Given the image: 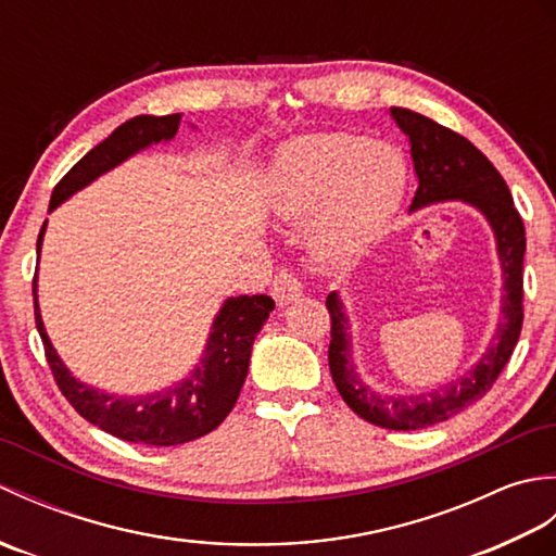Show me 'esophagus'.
<instances>
[{
	"label": "esophagus",
	"instance_id": "esophagus-1",
	"mask_svg": "<svg viewBox=\"0 0 556 556\" xmlns=\"http://www.w3.org/2000/svg\"><path fill=\"white\" fill-rule=\"evenodd\" d=\"M269 289H271V296H275V301L279 305H289V303L296 301L301 293H303L301 279L296 277V271H291L289 267H281L277 271L275 279H271Z\"/></svg>",
	"mask_w": 556,
	"mask_h": 556
}]
</instances>
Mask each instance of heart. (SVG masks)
Masks as SVG:
<instances>
[{
    "instance_id": "b5f03b06",
    "label": "heart",
    "mask_w": 556,
    "mask_h": 556,
    "mask_svg": "<svg viewBox=\"0 0 556 556\" xmlns=\"http://www.w3.org/2000/svg\"><path fill=\"white\" fill-rule=\"evenodd\" d=\"M406 162L387 143L358 134H313L279 152L271 203L281 217L311 215V236L327 257L368 245L401 205Z\"/></svg>"
}]
</instances>
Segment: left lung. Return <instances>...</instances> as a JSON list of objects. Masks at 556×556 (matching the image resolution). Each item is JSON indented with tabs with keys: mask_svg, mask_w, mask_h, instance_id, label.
<instances>
[{
	"mask_svg": "<svg viewBox=\"0 0 556 556\" xmlns=\"http://www.w3.org/2000/svg\"><path fill=\"white\" fill-rule=\"evenodd\" d=\"M392 116L410 140L413 167L418 174V191L413 195L410 210L440 203V200H464V203L478 207L497 236L504 271L502 320L485 356L460 380L416 396H382L363 384L351 361L344 308H341L337 293L327 296L325 305L329 320H332L329 372H332V380L346 406L377 428L422 430L454 418L456 413L476 404L490 392L504 365L509 363L523 327L526 227L502 174L468 138L404 108H392Z\"/></svg>",
	"mask_w": 556,
	"mask_h": 556,
	"instance_id": "8db88e82",
	"label": "left lung"
}]
</instances>
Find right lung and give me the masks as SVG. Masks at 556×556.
<instances>
[{"mask_svg": "<svg viewBox=\"0 0 556 556\" xmlns=\"http://www.w3.org/2000/svg\"><path fill=\"white\" fill-rule=\"evenodd\" d=\"M179 124L181 114H143L114 128L110 138H104L86 157H80L64 174V179L54 186L50 210L64 203L78 188L98 179L100 174L110 172L126 157H131L134 152L148 148L150 143L174 138L176 131H179ZM45 224L38 236V253ZM35 289H38V285H35L33 277L35 327L40 332L45 358L47 365H50L59 392L66 396L78 416L98 425L100 430L119 437L124 442L150 446L193 442L198 437L215 430L229 416L245 382L253 341L269 313L275 311V301L263 296V293L224 301L219 315L215 317V325H212V334L198 368L184 382L164 389V392L126 399L98 392V389L80 384L76 377H71L64 363L59 361L56 351L52 349L50 337L45 332L38 308V291Z\"/></svg>", "mask_w": 556, "mask_h": 556, "instance_id": "add662e5", "label": "right lung"}]
</instances>
